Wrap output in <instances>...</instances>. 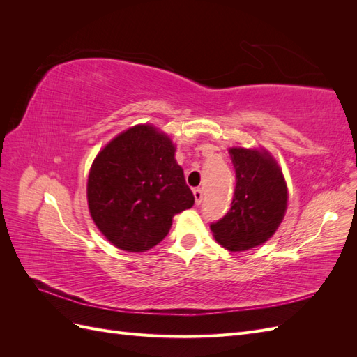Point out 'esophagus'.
<instances>
[{"label": "esophagus", "mask_w": 357, "mask_h": 357, "mask_svg": "<svg viewBox=\"0 0 357 357\" xmlns=\"http://www.w3.org/2000/svg\"><path fill=\"white\" fill-rule=\"evenodd\" d=\"M193 197H195V202L199 205L202 202L204 193H202V190L199 188H197V189H193Z\"/></svg>", "instance_id": "1"}]
</instances>
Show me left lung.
Masks as SVG:
<instances>
[{"mask_svg":"<svg viewBox=\"0 0 357 357\" xmlns=\"http://www.w3.org/2000/svg\"><path fill=\"white\" fill-rule=\"evenodd\" d=\"M236 185L229 211L210 228L229 252H244L271 238L287 208V186L275 159L261 149H229Z\"/></svg>","mask_w":357,"mask_h":357,"instance_id":"left-lung-1","label":"left lung"}]
</instances>
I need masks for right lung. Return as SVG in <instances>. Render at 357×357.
<instances>
[{"label":"right lung","mask_w":357,"mask_h":357,"mask_svg":"<svg viewBox=\"0 0 357 357\" xmlns=\"http://www.w3.org/2000/svg\"><path fill=\"white\" fill-rule=\"evenodd\" d=\"M168 135L152 125L119 134L95 158L88 204L95 225L117 248L146 252L165 238L176 214L195 198Z\"/></svg>","instance_id":"obj_1"}]
</instances>
